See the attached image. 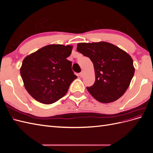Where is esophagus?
Returning a JSON list of instances; mask_svg holds the SVG:
<instances>
[{"mask_svg": "<svg viewBox=\"0 0 153 153\" xmlns=\"http://www.w3.org/2000/svg\"><path fill=\"white\" fill-rule=\"evenodd\" d=\"M84 71H82L80 73V74H79V76H80L81 78H82L83 76H84Z\"/></svg>", "mask_w": 153, "mask_h": 153, "instance_id": "34e87169", "label": "esophagus"}]
</instances>
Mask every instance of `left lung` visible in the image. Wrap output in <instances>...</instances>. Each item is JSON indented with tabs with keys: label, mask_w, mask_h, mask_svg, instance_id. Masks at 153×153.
<instances>
[{
	"label": "left lung",
	"mask_w": 153,
	"mask_h": 153,
	"mask_svg": "<svg viewBox=\"0 0 153 153\" xmlns=\"http://www.w3.org/2000/svg\"><path fill=\"white\" fill-rule=\"evenodd\" d=\"M76 50L93 63L96 80L87 89L101 103L116 101L126 91L135 73L133 61L124 50L107 42L80 43Z\"/></svg>",
	"instance_id": "1"
}]
</instances>
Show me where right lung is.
Segmentation results:
<instances>
[{"instance_id": "add662e5", "label": "right lung", "mask_w": 153, "mask_h": 153, "mask_svg": "<svg viewBox=\"0 0 153 153\" xmlns=\"http://www.w3.org/2000/svg\"><path fill=\"white\" fill-rule=\"evenodd\" d=\"M71 45H49L27 56L22 62L20 75L29 94L44 104H52L66 94L76 78L68 57Z\"/></svg>"}]
</instances>
